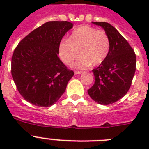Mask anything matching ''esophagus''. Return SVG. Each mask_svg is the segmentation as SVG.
<instances>
[{"label":"esophagus","mask_w":149,"mask_h":149,"mask_svg":"<svg viewBox=\"0 0 149 149\" xmlns=\"http://www.w3.org/2000/svg\"><path fill=\"white\" fill-rule=\"evenodd\" d=\"M83 72H81V71H75L74 72V74H82Z\"/></svg>","instance_id":"esophagus-1"}]
</instances>
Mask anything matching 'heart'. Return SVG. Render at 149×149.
<instances>
[{"instance_id":"heart-1","label":"heart","mask_w":149,"mask_h":149,"mask_svg":"<svg viewBox=\"0 0 149 149\" xmlns=\"http://www.w3.org/2000/svg\"><path fill=\"white\" fill-rule=\"evenodd\" d=\"M110 50V39L104 30L88 25L74 29L68 40H63L59 45V53L64 63L71 65L78 55L74 66L84 69L103 63Z\"/></svg>"}]
</instances>
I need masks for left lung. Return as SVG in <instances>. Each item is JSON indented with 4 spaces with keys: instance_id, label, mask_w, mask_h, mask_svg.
<instances>
[{
    "instance_id": "left-lung-1",
    "label": "left lung",
    "mask_w": 149,
    "mask_h": 149,
    "mask_svg": "<svg viewBox=\"0 0 149 149\" xmlns=\"http://www.w3.org/2000/svg\"><path fill=\"white\" fill-rule=\"evenodd\" d=\"M92 23L101 26L109 36L110 50L106 60L93 70L95 84L87 92L99 104H111L125 95L130 89L136 71V54L113 26L107 22Z\"/></svg>"
}]
</instances>
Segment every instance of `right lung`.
<instances>
[{"label": "right lung", "mask_w": 149, "mask_h": 149, "mask_svg": "<svg viewBox=\"0 0 149 149\" xmlns=\"http://www.w3.org/2000/svg\"><path fill=\"white\" fill-rule=\"evenodd\" d=\"M73 24L48 22L26 36L15 48L11 63L13 81L21 95L35 106L54 104L74 72L60 60L59 45Z\"/></svg>", "instance_id": "obj_1"}]
</instances>
